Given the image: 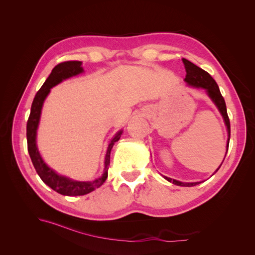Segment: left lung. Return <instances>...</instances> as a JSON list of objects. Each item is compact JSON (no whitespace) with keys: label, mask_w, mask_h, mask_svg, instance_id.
Returning a JSON list of instances; mask_svg holds the SVG:
<instances>
[{"label":"left lung","mask_w":255,"mask_h":255,"mask_svg":"<svg viewBox=\"0 0 255 255\" xmlns=\"http://www.w3.org/2000/svg\"><path fill=\"white\" fill-rule=\"evenodd\" d=\"M182 60H183L184 66H185V70H186V78H185L184 81L186 82L189 85V86H192V87H195V88H203V89H205L208 97L212 99V101L215 103L216 106H217V109L219 110L220 114L222 115L223 120H225V123H226V126H227V128H228V134H229L228 144H227V152H228L230 136H231L230 119H229V116H228V113H227V106H226L225 99H223V97L221 96V92L219 90L218 85H217V83L215 82V80L212 78V76L208 74L206 71H204L203 69L199 68L195 64H192L191 61L185 59V58H183ZM226 155H227V153H226ZM223 160H225V159H223ZM218 169L215 172H217ZM164 177H165L167 181L177 185V186L190 187V186H196V185L201 183V182L183 183V182H180V181L172 180V179H170V177H167V176H164Z\"/></svg>","instance_id":"1"}]
</instances>
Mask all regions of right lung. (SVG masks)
<instances>
[{
    "label": "right lung",
    "instance_id": "right-lung-1",
    "mask_svg": "<svg viewBox=\"0 0 255 255\" xmlns=\"http://www.w3.org/2000/svg\"><path fill=\"white\" fill-rule=\"evenodd\" d=\"M84 70L82 68V61L78 60H71V61H64L57 66L53 68L51 74L47 81L41 86V88L38 90L36 94L34 101L30 107V114L27 120L26 125V138H27V150L28 154L32 159V163L36 169L38 175L40 179L50 186L53 190L64 196H84L87 195L89 192L94 191L96 188L100 187L101 185L106 181L107 175H109V166L111 163V151L114 146L115 142L118 141L121 137L122 130L116 134L113 139L110 141L109 148L106 151L105 155V166H104V172L101 177L92 181V182H80L69 179L67 176H63L57 174L55 171L52 170L51 168L47 166L44 163L42 157L40 156V153L37 149L36 145V135H37V128L39 125L41 109L45 98L49 95V92L52 87L55 85L63 82L66 79L71 78V76L78 75L82 73Z\"/></svg>",
    "mask_w": 255,
    "mask_h": 255
}]
</instances>
